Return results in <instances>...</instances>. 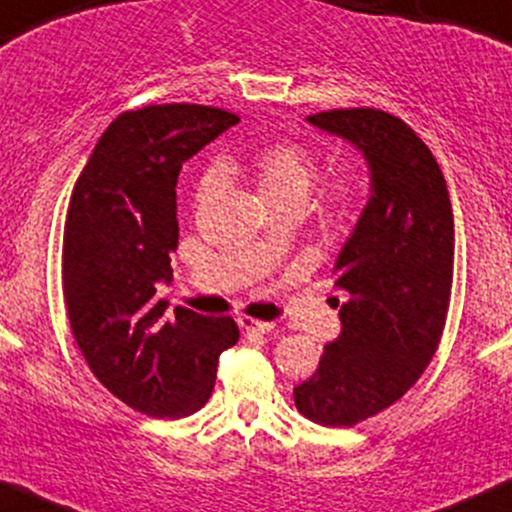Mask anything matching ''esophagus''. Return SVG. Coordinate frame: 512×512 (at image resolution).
<instances>
[{"label":"esophagus","mask_w":512,"mask_h":512,"mask_svg":"<svg viewBox=\"0 0 512 512\" xmlns=\"http://www.w3.org/2000/svg\"><path fill=\"white\" fill-rule=\"evenodd\" d=\"M239 326L244 331H256V333H268L273 331V321H258V319H251V317H239Z\"/></svg>","instance_id":"obj_1"}]
</instances>
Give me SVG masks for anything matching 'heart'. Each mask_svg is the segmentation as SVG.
Instances as JSON below:
<instances>
[{
	"label": "heart",
	"mask_w": 512,
	"mask_h": 512,
	"mask_svg": "<svg viewBox=\"0 0 512 512\" xmlns=\"http://www.w3.org/2000/svg\"><path fill=\"white\" fill-rule=\"evenodd\" d=\"M225 174L237 171V164H222ZM249 176L254 181L258 195L271 210L278 208H304L317 183L319 166L314 154L307 147L295 142H275V145L261 149L249 164ZM217 183V174L210 171L198 186V200L210 195ZM329 203L333 215H346L355 203V186L350 181L333 183L329 191ZM258 249V246H256Z\"/></svg>",
	"instance_id": "heart-1"
}]
</instances>
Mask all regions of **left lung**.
<instances>
[{
    "label": "left lung",
    "instance_id": "obj_1",
    "mask_svg": "<svg viewBox=\"0 0 512 512\" xmlns=\"http://www.w3.org/2000/svg\"><path fill=\"white\" fill-rule=\"evenodd\" d=\"M363 154L370 198L336 258L341 333L295 406L321 426H355L399 401L423 375L445 329L455 220L438 162L401 118L343 108L307 118Z\"/></svg>",
    "mask_w": 512,
    "mask_h": 512
}]
</instances>
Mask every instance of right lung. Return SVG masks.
<instances>
[{
	"label": "right lung",
	"mask_w": 512,
	"mask_h": 512,
	"mask_svg": "<svg viewBox=\"0 0 512 512\" xmlns=\"http://www.w3.org/2000/svg\"><path fill=\"white\" fill-rule=\"evenodd\" d=\"M191 103L128 111L108 125L74 183L62 241V292L79 350L130 409L181 418L203 409L222 350L239 341L229 317L176 307L157 287L174 280L181 164L237 125Z\"/></svg>",
	"instance_id": "obj_1"
}]
</instances>
